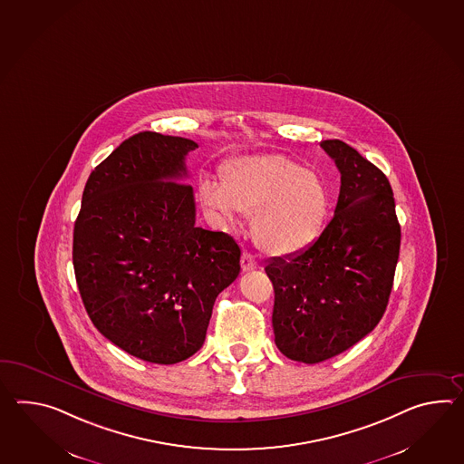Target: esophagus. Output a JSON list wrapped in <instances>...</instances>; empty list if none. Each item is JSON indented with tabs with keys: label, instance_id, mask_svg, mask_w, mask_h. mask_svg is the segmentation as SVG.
I'll return each instance as SVG.
<instances>
[{
	"label": "esophagus",
	"instance_id": "esophagus-1",
	"mask_svg": "<svg viewBox=\"0 0 464 464\" xmlns=\"http://www.w3.org/2000/svg\"><path fill=\"white\" fill-rule=\"evenodd\" d=\"M257 268V261L255 259L253 255H249V253H243L241 255V269L246 273V271H253V269Z\"/></svg>",
	"mask_w": 464,
	"mask_h": 464
}]
</instances>
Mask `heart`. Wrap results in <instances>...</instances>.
I'll use <instances>...</instances> for the list:
<instances>
[{
    "instance_id": "1",
    "label": "heart",
    "mask_w": 464,
    "mask_h": 464,
    "mask_svg": "<svg viewBox=\"0 0 464 464\" xmlns=\"http://www.w3.org/2000/svg\"><path fill=\"white\" fill-rule=\"evenodd\" d=\"M201 201L223 225L253 215L251 235L271 256L306 253L320 239L333 209L326 179L286 156H246L221 168V183L203 179Z\"/></svg>"
}]
</instances>
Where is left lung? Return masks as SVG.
<instances>
[{
    "label": "left lung",
    "instance_id": "obj_1",
    "mask_svg": "<svg viewBox=\"0 0 464 464\" xmlns=\"http://www.w3.org/2000/svg\"><path fill=\"white\" fill-rule=\"evenodd\" d=\"M341 173L334 217L306 253L273 257V330L289 360L314 364L374 330L388 306L401 227L380 168L340 140L321 141Z\"/></svg>",
    "mask_w": 464,
    "mask_h": 464
}]
</instances>
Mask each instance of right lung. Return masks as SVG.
<instances>
[{
    "label": "right lung",
    "mask_w": 464,
    "mask_h": 464,
    "mask_svg": "<svg viewBox=\"0 0 464 464\" xmlns=\"http://www.w3.org/2000/svg\"><path fill=\"white\" fill-rule=\"evenodd\" d=\"M179 136L143 131L94 168L72 233V266L96 330L140 360L175 364L207 338L218 295L239 275L241 249L195 225Z\"/></svg>",
    "instance_id": "right-lung-1"
}]
</instances>
